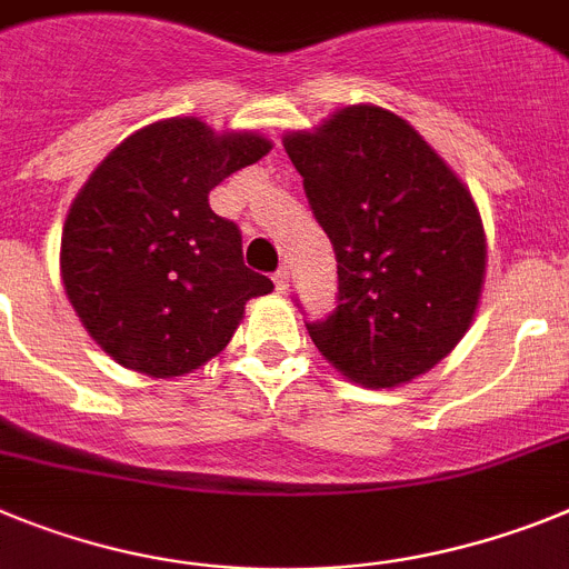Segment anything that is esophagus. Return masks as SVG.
<instances>
[{
    "label": "esophagus",
    "mask_w": 569,
    "mask_h": 569,
    "mask_svg": "<svg viewBox=\"0 0 569 569\" xmlns=\"http://www.w3.org/2000/svg\"><path fill=\"white\" fill-rule=\"evenodd\" d=\"M274 286H278L280 295H283V291L289 289V269H286V266H280V269L274 271Z\"/></svg>",
    "instance_id": "esophagus-1"
}]
</instances>
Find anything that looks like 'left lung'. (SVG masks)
<instances>
[{
	"instance_id": "obj_1",
	"label": "left lung",
	"mask_w": 569,
	"mask_h": 569,
	"mask_svg": "<svg viewBox=\"0 0 569 569\" xmlns=\"http://www.w3.org/2000/svg\"><path fill=\"white\" fill-rule=\"evenodd\" d=\"M283 148L338 260V309L306 323L320 355L369 389L429 372L481 300L487 237L467 186L378 106L340 108Z\"/></svg>"
}]
</instances>
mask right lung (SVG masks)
I'll use <instances>...</instances> for the list:
<instances>
[{
  "instance_id": "right-lung-1",
  "label": "right lung",
  "mask_w": 569,
  "mask_h": 569,
  "mask_svg": "<svg viewBox=\"0 0 569 569\" xmlns=\"http://www.w3.org/2000/svg\"><path fill=\"white\" fill-rule=\"evenodd\" d=\"M271 151L254 131L197 117L146 126L97 166L62 226V286L102 352L151 378L226 349L251 298L274 289L243 263V237L209 191Z\"/></svg>"
}]
</instances>
